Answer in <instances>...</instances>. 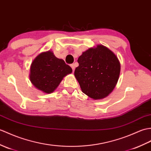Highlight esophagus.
I'll use <instances>...</instances> for the list:
<instances>
[{"label":"esophagus","mask_w":151,"mask_h":151,"mask_svg":"<svg viewBox=\"0 0 151 151\" xmlns=\"http://www.w3.org/2000/svg\"><path fill=\"white\" fill-rule=\"evenodd\" d=\"M71 67L73 69V71H74L75 69V64H71Z\"/></svg>","instance_id":"obj_1"}]
</instances>
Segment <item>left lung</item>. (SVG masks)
Masks as SVG:
<instances>
[{
  "mask_svg": "<svg viewBox=\"0 0 151 151\" xmlns=\"http://www.w3.org/2000/svg\"><path fill=\"white\" fill-rule=\"evenodd\" d=\"M75 76L82 91L93 100L109 95L116 86L120 73L118 57L101 44L90 47L78 59Z\"/></svg>",
  "mask_w": 151,
  "mask_h": 151,
  "instance_id": "left-lung-1",
  "label": "left lung"
}]
</instances>
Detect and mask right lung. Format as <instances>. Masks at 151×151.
<instances>
[{"label":"right lung","mask_w":151,"mask_h":151,"mask_svg":"<svg viewBox=\"0 0 151 151\" xmlns=\"http://www.w3.org/2000/svg\"><path fill=\"white\" fill-rule=\"evenodd\" d=\"M72 71L64 60L57 58L53 52L49 50L41 52L33 60L30 67L29 80L37 89L50 94Z\"/></svg>","instance_id":"right-lung-1"}]
</instances>
